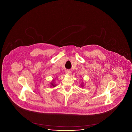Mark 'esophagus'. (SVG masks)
Segmentation results:
<instances>
[{"label":"esophagus","mask_w":132,"mask_h":132,"mask_svg":"<svg viewBox=\"0 0 132 132\" xmlns=\"http://www.w3.org/2000/svg\"><path fill=\"white\" fill-rule=\"evenodd\" d=\"M66 73L67 74H68V75H70V73H71V71L69 70H66Z\"/></svg>","instance_id":"34e87169"}]
</instances>
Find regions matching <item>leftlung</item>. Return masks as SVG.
Masks as SVG:
<instances>
[{"mask_svg":"<svg viewBox=\"0 0 132 132\" xmlns=\"http://www.w3.org/2000/svg\"><path fill=\"white\" fill-rule=\"evenodd\" d=\"M81 87H82V88H83L84 87V84L82 83V82L81 84Z\"/></svg>","mask_w":132,"mask_h":132,"instance_id":"1","label":"left lung"}]
</instances>
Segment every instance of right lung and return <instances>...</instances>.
<instances>
[{"label": "right lung", "instance_id": "add662e5", "mask_svg": "<svg viewBox=\"0 0 132 132\" xmlns=\"http://www.w3.org/2000/svg\"><path fill=\"white\" fill-rule=\"evenodd\" d=\"M55 79H53V80H52V81L50 83V87L51 88H54L55 87H56V84L55 82Z\"/></svg>", "mask_w": 132, "mask_h": 132}]
</instances>
